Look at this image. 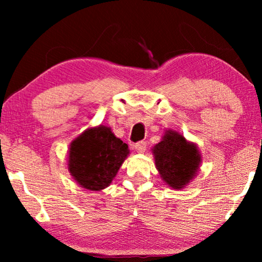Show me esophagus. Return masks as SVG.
<instances>
[{
  "instance_id": "esophagus-1",
  "label": "esophagus",
  "mask_w": 262,
  "mask_h": 262,
  "mask_svg": "<svg viewBox=\"0 0 262 262\" xmlns=\"http://www.w3.org/2000/svg\"><path fill=\"white\" fill-rule=\"evenodd\" d=\"M135 149H136V151H137V152L143 154V152L145 151V149H146V143L144 141H141V142L136 143Z\"/></svg>"
}]
</instances>
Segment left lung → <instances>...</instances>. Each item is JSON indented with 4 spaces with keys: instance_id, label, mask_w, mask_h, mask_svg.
<instances>
[{
    "instance_id": "1",
    "label": "left lung",
    "mask_w": 262,
    "mask_h": 262,
    "mask_svg": "<svg viewBox=\"0 0 262 262\" xmlns=\"http://www.w3.org/2000/svg\"><path fill=\"white\" fill-rule=\"evenodd\" d=\"M151 150L161 179L173 189L185 188L198 174L202 164L198 145L178 131L168 128Z\"/></svg>"
}]
</instances>
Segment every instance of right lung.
<instances>
[{
    "label": "right lung",
    "instance_id": "right-lung-1",
    "mask_svg": "<svg viewBox=\"0 0 262 262\" xmlns=\"http://www.w3.org/2000/svg\"><path fill=\"white\" fill-rule=\"evenodd\" d=\"M68 170L81 187L99 192L111 185L130 154L111 127H88L70 143Z\"/></svg>",
    "mask_w": 262,
    "mask_h": 262
}]
</instances>
